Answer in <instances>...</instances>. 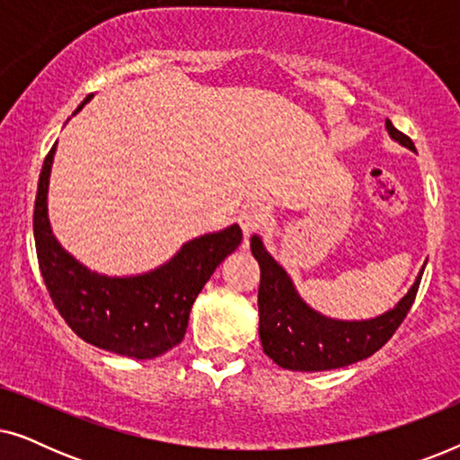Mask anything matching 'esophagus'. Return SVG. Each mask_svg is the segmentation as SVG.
I'll return each mask as SVG.
<instances>
[{
	"label": "esophagus",
	"instance_id": "esophagus-1",
	"mask_svg": "<svg viewBox=\"0 0 460 460\" xmlns=\"http://www.w3.org/2000/svg\"><path fill=\"white\" fill-rule=\"evenodd\" d=\"M268 222V209L263 207L260 200H253V203H247L238 213V224L244 232V236L253 234L255 230H260Z\"/></svg>",
	"mask_w": 460,
	"mask_h": 460
}]
</instances>
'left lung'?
I'll use <instances>...</instances> for the list:
<instances>
[{"instance_id": "8db88e82", "label": "left lung", "mask_w": 460, "mask_h": 460, "mask_svg": "<svg viewBox=\"0 0 460 460\" xmlns=\"http://www.w3.org/2000/svg\"><path fill=\"white\" fill-rule=\"evenodd\" d=\"M385 128L395 142L414 150L411 137L395 129L389 119ZM251 253L261 270L257 305H260L263 354L272 358L279 367L301 370V373L341 368L379 351L404 323L417 297L420 276L425 270H420L411 291L394 310L373 320L348 323V320H331L314 312L295 291L285 270L263 249L260 236H251Z\"/></svg>"}]
</instances>
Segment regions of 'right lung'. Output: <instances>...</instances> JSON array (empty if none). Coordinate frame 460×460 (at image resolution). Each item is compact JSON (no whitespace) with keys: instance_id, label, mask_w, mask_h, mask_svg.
I'll use <instances>...</instances> for the list:
<instances>
[{"instance_id":"1","label":"right lung","mask_w":460,"mask_h":460,"mask_svg":"<svg viewBox=\"0 0 460 460\" xmlns=\"http://www.w3.org/2000/svg\"><path fill=\"white\" fill-rule=\"evenodd\" d=\"M54 153L56 146L48 153L40 173L33 232L37 261L56 310L84 341L100 349L136 360L165 354L184 339L190 307L205 282L224 257L241 244V226L194 238L173 260L148 274L109 279L90 272L60 247L49 228L48 184Z\"/></svg>"}]
</instances>
